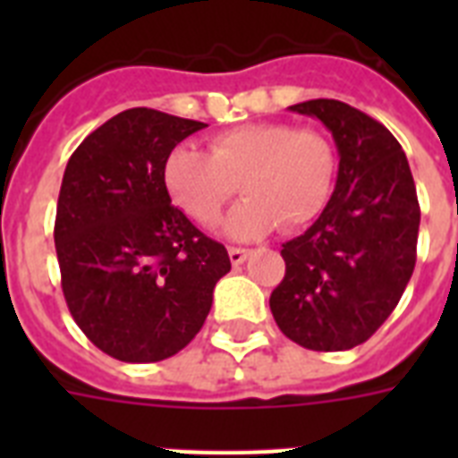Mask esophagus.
Segmentation results:
<instances>
[{"instance_id": "obj_1", "label": "esophagus", "mask_w": 458, "mask_h": 458, "mask_svg": "<svg viewBox=\"0 0 458 458\" xmlns=\"http://www.w3.org/2000/svg\"><path fill=\"white\" fill-rule=\"evenodd\" d=\"M228 257H230V264L240 266L244 264V259L250 257V250H242V247H230Z\"/></svg>"}]
</instances>
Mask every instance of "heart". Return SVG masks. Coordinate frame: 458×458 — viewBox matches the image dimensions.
<instances>
[{
    "mask_svg": "<svg viewBox=\"0 0 458 458\" xmlns=\"http://www.w3.org/2000/svg\"><path fill=\"white\" fill-rule=\"evenodd\" d=\"M337 173L333 140L318 128L250 123L218 132L208 154L178 147L165 158L164 182L171 199L194 223L211 228L240 192L244 204L225 221L235 240L278 228L294 230L326 208Z\"/></svg>",
    "mask_w": 458,
    "mask_h": 458,
    "instance_id": "heart-1",
    "label": "heart"
}]
</instances>
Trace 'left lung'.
Wrapping results in <instances>:
<instances>
[{"instance_id":"obj_1","label":"left lung","mask_w":458,"mask_h":458,"mask_svg":"<svg viewBox=\"0 0 458 458\" xmlns=\"http://www.w3.org/2000/svg\"><path fill=\"white\" fill-rule=\"evenodd\" d=\"M290 111L333 132L340 168L318 221L283 244L285 278L271 293L273 318L313 352L363 344L404 294L419 242L420 207L411 168L394 135L337 99Z\"/></svg>"}]
</instances>
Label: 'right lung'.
I'll list each match as a JSON object with an SVG mask.
<instances>
[{
    "label": "right lung",
    "mask_w": 458,
    "mask_h": 458,
    "mask_svg": "<svg viewBox=\"0 0 458 458\" xmlns=\"http://www.w3.org/2000/svg\"><path fill=\"white\" fill-rule=\"evenodd\" d=\"M204 125L138 106L68 158L54 223L61 290L88 340L118 361L187 347L230 271L225 247L173 207L164 182L173 147Z\"/></svg>",
    "instance_id": "1"
}]
</instances>
